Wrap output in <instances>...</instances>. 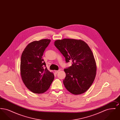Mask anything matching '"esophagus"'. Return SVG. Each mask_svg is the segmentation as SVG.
<instances>
[{
  "label": "esophagus",
  "instance_id": "1",
  "mask_svg": "<svg viewBox=\"0 0 120 120\" xmlns=\"http://www.w3.org/2000/svg\"><path fill=\"white\" fill-rule=\"evenodd\" d=\"M60 71V70H56V71H55V72L57 74V73L59 71Z\"/></svg>",
  "mask_w": 120,
  "mask_h": 120
}]
</instances>
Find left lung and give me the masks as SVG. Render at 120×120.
<instances>
[{"mask_svg":"<svg viewBox=\"0 0 120 120\" xmlns=\"http://www.w3.org/2000/svg\"><path fill=\"white\" fill-rule=\"evenodd\" d=\"M54 45L72 65L65 69L66 74L63 82L71 93L78 95L86 92L95 79L97 66L93 52L86 42L81 40L64 39L54 42Z\"/></svg>","mask_w":120,"mask_h":120,"instance_id":"obj_1","label":"left lung"}]
</instances>
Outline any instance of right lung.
<instances>
[{"label":"right lung","instance_id":"1","mask_svg":"<svg viewBox=\"0 0 120 120\" xmlns=\"http://www.w3.org/2000/svg\"><path fill=\"white\" fill-rule=\"evenodd\" d=\"M49 39L34 41L29 44L23 51L21 59L20 74L24 85L30 91L42 94L50 87L54 74L46 67L42 59L44 52L50 43Z\"/></svg>","mask_w":120,"mask_h":120}]
</instances>
